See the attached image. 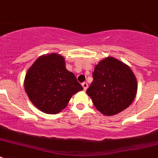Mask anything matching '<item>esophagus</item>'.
I'll use <instances>...</instances> for the list:
<instances>
[{
    "mask_svg": "<svg viewBox=\"0 0 158 158\" xmlns=\"http://www.w3.org/2000/svg\"><path fill=\"white\" fill-rule=\"evenodd\" d=\"M82 85L83 87L84 90H86L87 88H88V84H87V82H82Z\"/></svg>",
    "mask_w": 158,
    "mask_h": 158,
    "instance_id": "34e87169",
    "label": "esophagus"
}]
</instances>
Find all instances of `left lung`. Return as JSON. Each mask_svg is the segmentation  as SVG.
Here are the masks:
<instances>
[{
    "instance_id": "left-lung-1",
    "label": "left lung",
    "mask_w": 158,
    "mask_h": 158,
    "mask_svg": "<svg viewBox=\"0 0 158 158\" xmlns=\"http://www.w3.org/2000/svg\"><path fill=\"white\" fill-rule=\"evenodd\" d=\"M86 90L100 113L112 116L127 108L135 98L137 79L129 66L113 57L100 61L93 73Z\"/></svg>"
}]
</instances>
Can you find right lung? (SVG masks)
Listing matches in <instances>:
<instances>
[{"instance_id": "add662e5", "label": "right lung", "mask_w": 158, "mask_h": 158, "mask_svg": "<svg viewBox=\"0 0 158 158\" xmlns=\"http://www.w3.org/2000/svg\"><path fill=\"white\" fill-rule=\"evenodd\" d=\"M24 89L32 103L49 114L59 113L73 95L83 89L75 75L66 69L64 58L56 53L34 62L25 76Z\"/></svg>"}]
</instances>
